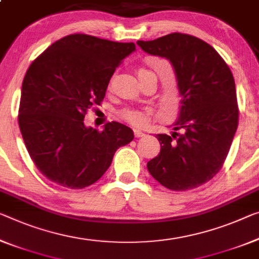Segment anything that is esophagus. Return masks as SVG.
Listing matches in <instances>:
<instances>
[{
    "mask_svg": "<svg viewBox=\"0 0 259 259\" xmlns=\"http://www.w3.org/2000/svg\"><path fill=\"white\" fill-rule=\"evenodd\" d=\"M134 137L135 138H142V137H145V133L141 132L140 130H134Z\"/></svg>",
    "mask_w": 259,
    "mask_h": 259,
    "instance_id": "esophagus-1",
    "label": "esophagus"
}]
</instances>
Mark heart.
<instances>
[{
	"mask_svg": "<svg viewBox=\"0 0 259 259\" xmlns=\"http://www.w3.org/2000/svg\"><path fill=\"white\" fill-rule=\"evenodd\" d=\"M149 73L148 70L140 68L138 71L139 75ZM121 119H124L125 121L130 122L134 126H141L146 124L149 117V110H141V109H134V107H126V109L121 110L119 113Z\"/></svg>",
	"mask_w": 259,
	"mask_h": 259,
	"instance_id": "obj_1",
	"label": "heart"
}]
</instances>
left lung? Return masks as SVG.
Returning a JSON list of instances; mask_svg holds the SVG:
<instances>
[{
	"label": "left lung",
	"instance_id": "1",
	"mask_svg": "<svg viewBox=\"0 0 259 259\" xmlns=\"http://www.w3.org/2000/svg\"><path fill=\"white\" fill-rule=\"evenodd\" d=\"M137 44L146 53L168 59L182 97L175 132L156 135L160 154L147 168L166 189H196L222 168L237 130L232 71L212 46L193 35L176 32Z\"/></svg>",
	"mask_w": 259,
	"mask_h": 259
}]
</instances>
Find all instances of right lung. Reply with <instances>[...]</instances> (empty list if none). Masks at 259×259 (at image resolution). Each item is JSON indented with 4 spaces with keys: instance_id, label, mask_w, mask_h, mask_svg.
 Instances as JSON below:
<instances>
[{
    "instance_id": "right-lung-1",
    "label": "right lung",
    "mask_w": 259,
    "mask_h": 259,
    "mask_svg": "<svg viewBox=\"0 0 259 259\" xmlns=\"http://www.w3.org/2000/svg\"><path fill=\"white\" fill-rule=\"evenodd\" d=\"M134 42L69 34L45 50L22 84L18 124L37 169L51 182L83 189L97 182L133 131L112 121L97 131L84 125L87 111L101 105L110 78Z\"/></svg>"
}]
</instances>
